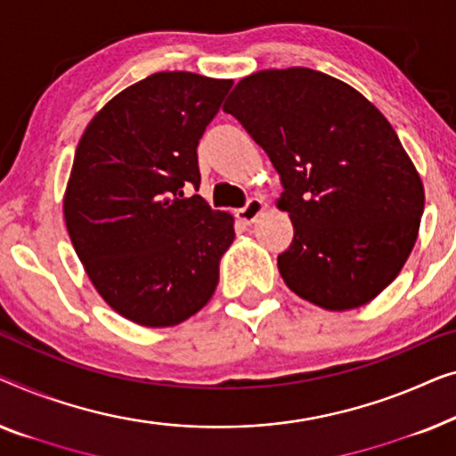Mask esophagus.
I'll return each mask as SVG.
<instances>
[{
	"instance_id": "1",
	"label": "esophagus",
	"mask_w": 456,
	"mask_h": 456,
	"mask_svg": "<svg viewBox=\"0 0 456 456\" xmlns=\"http://www.w3.org/2000/svg\"><path fill=\"white\" fill-rule=\"evenodd\" d=\"M262 210H265V202H262L260 198H252L246 207L237 210V219L246 223V225H252V223L262 215Z\"/></svg>"
}]
</instances>
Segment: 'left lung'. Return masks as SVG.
Segmentation results:
<instances>
[{"label": "left lung", "instance_id": "1", "mask_svg": "<svg viewBox=\"0 0 456 456\" xmlns=\"http://www.w3.org/2000/svg\"><path fill=\"white\" fill-rule=\"evenodd\" d=\"M223 111L241 121L279 171L293 241L279 273L329 312L370 304L411 254L423 183L388 119L354 86L310 68L260 69Z\"/></svg>", "mask_w": 456, "mask_h": 456}]
</instances>
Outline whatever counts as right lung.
<instances>
[{
  "mask_svg": "<svg viewBox=\"0 0 456 456\" xmlns=\"http://www.w3.org/2000/svg\"><path fill=\"white\" fill-rule=\"evenodd\" d=\"M233 80L159 72L127 86L91 119L63 194L72 246L105 304L165 329L200 312L219 283L233 216L198 190V142Z\"/></svg>",
  "mask_w": 456,
  "mask_h": 456,
  "instance_id": "obj_1",
  "label": "right lung"
}]
</instances>
